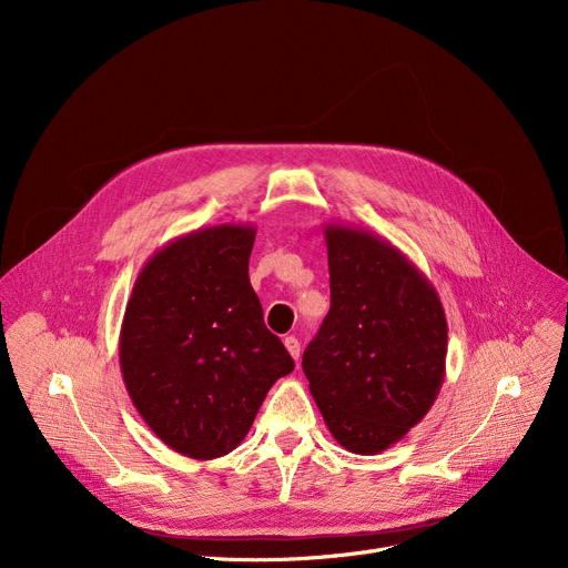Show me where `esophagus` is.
Wrapping results in <instances>:
<instances>
[{
  "label": "esophagus",
  "mask_w": 568,
  "mask_h": 568,
  "mask_svg": "<svg viewBox=\"0 0 568 568\" xmlns=\"http://www.w3.org/2000/svg\"><path fill=\"white\" fill-rule=\"evenodd\" d=\"M283 344H285V348H287V353L292 355V359L296 362V359L301 357V344H298V339L290 335V337H285V339H283Z\"/></svg>",
  "instance_id": "esophagus-1"
}]
</instances>
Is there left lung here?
<instances>
[{"label": "left lung", "instance_id": "left-lung-1", "mask_svg": "<svg viewBox=\"0 0 568 568\" xmlns=\"http://www.w3.org/2000/svg\"><path fill=\"white\" fill-rule=\"evenodd\" d=\"M331 312L303 353L335 440L373 456L407 436L445 379L447 318L436 287L388 240L326 224Z\"/></svg>", "mask_w": 568, "mask_h": 568}]
</instances>
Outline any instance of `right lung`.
<instances>
[{
  "mask_svg": "<svg viewBox=\"0 0 568 568\" xmlns=\"http://www.w3.org/2000/svg\"><path fill=\"white\" fill-rule=\"evenodd\" d=\"M252 224L202 226L171 240L139 272L125 305L119 362L154 436L213 460L254 425L272 384L294 371L250 283Z\"/></svg>",
  "mask_w": 568,
  "mask_h": 568,
  "instance_id": "obj_1",
  "label": "right lung"
}]
</instances>
